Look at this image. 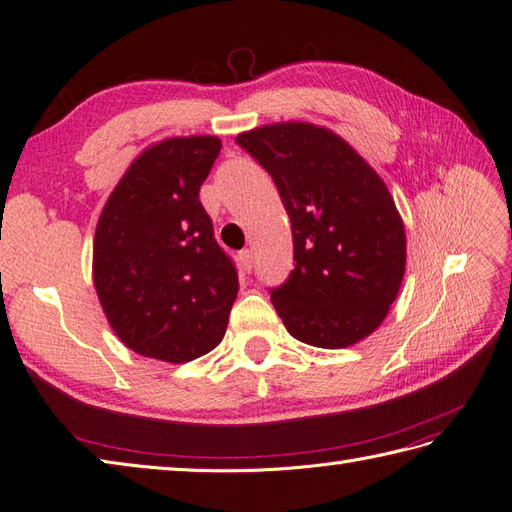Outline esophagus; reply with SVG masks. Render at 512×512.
<instances>
[{
    "label": "esophagus",
    "instance_id": "esophagus-1",
    "mask_svg": "<svg viewBox=\"0 0 512 512\" xmlns=\"http://www.w3.org/2000/svg\"><path fill=\"white\" fill-rule=\"evenodd\" d=\"M239 262H241V269L250 273L252 267H254V254H252V250H241L239 252Z\"/></svg>",
    "mask_w": 512,
    "mask_h": 512
}]
</instances>
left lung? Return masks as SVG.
<instances>
[{"mask_svg": "<svg viewBox=\"0 0 512 512\" xmlns=\"http://www.w3.org/2000/svg\"><path fill=\"white\" fill-rule=\"evenodd\" d=\"M237 143L273 177L292 226L294 269L271 290L288 333L346 348L374 333L406 271V230L380 175L342 136L271 123Z\"/></svg>", "mask_w": 512, "mask_h": 512, "instance_id": "1", "label": "left lung"}]
</instances>
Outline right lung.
Wrapping results in <instances>:
<instances>
[{"mask_svg": "<svg viewBox=\"0 0 512 512\" xmlns=\"http://www.w3.org/2000/svg\"><path fill=\"white\" fill-rule=\"evenodd\" d=\"M218 136H177L147 147L100 213L94 286L130 350L188 363L222 342L239 277L200 205Z\"/></svg>", "mask_w": 512, "mask_h": 512, "instance_id": "obj_1", "label": "right lung"}]
</instances>
